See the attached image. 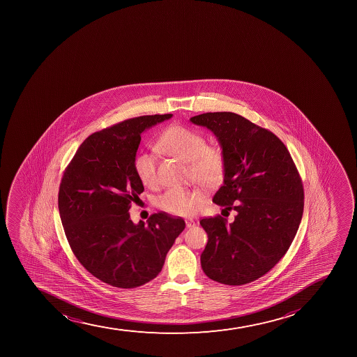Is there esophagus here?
<instances>
[{
	"label": "esophagus",
	"mask_w": 357,
	"mask_h": 357,
	"mask_svg": "<svg viewBox=\"0 0 357 357\" xmlns=\"http://www.w3.org/2000/svg\"><path fill=\"white\" fill-rule=\"evenodd\" d=\"M197 226V223H195V220H186V227L188 228H193V227Z\"/></svg>",
	"instance_id": "34e87169"
}]
</instances>
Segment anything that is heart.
I'll return each instance as SVG.
<instances>
[{
  "mask_svg": "<svg viewBox=\"0 0 357 357\" xmlns=\"http://www.w3.org/2000/svg\"><path fill=\"white\" fill-rule=\"evenodd\" d=\"M155 149L190 162L192 176L206 190H214L222 183L226 173V155L222 145L218 141L206 143L205 137L199 131L172 124L160 134L155 142ZM134 167L142 184L153 186L157 183V162L153 155H138L135 159ZM204 200L200 190L169 188L158 197L157 206L171 215L191 216Z\"/></svg>",
  "mask_w": 357,
  "mask_h": 357,
  "instance_id": "obj_1",
  "label": "heart"
}]
</instances>
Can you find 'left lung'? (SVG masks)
<instances>
[{
    "instance_id": "8db88e82",
    "label": "left lung",
    "mask_w": 357,
    "mask_h": 357,
    "mask_svg": "<svg viewBox=\"0 0 357 357\" xmlns=\"http://www.w3.org/2000/svg\"><path fill=\"white\" fill-rule=\"evenodd\" d=\"M208 128L226 155L223 185L213 202L236 211L200 220L208 235L202 254L206 275L226 285H244L268 273L289 250L304 212L301 174L273 132L230 112L192 117Z\"/></svg>"
}]
</instances>
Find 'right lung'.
<instances>
[{
	"instance_id": "add662e5",
	"label": "right lung",
	"mask_w": 357,
	"mask_h": 357,
	"mask_svg": "<svg viewBox=\"0 0 357 357\" xmlns=\"http://www.w3.org/2000/svg\"><path fill=\"white\" fill-rule=\"evenodd\" d=\"M172 114L145 115L96 131L82 142L61 178L58 207L65 235L80 264L120 289L158 275L185 229L181 218L159 212L148 225L130 220L131 202L144 191L134 162L141 134Z\"/></svg>"
}]
</instances>
